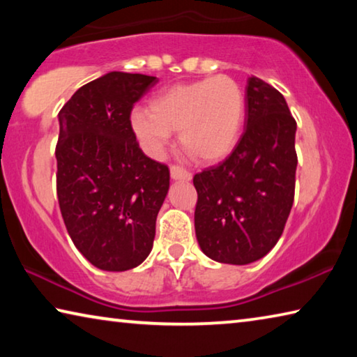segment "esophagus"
<instances>
[{
  "label": "esophagus",
  "mask_w": 357,
  "mask_h": 357,
  "mask_svg": "<svg viewBox=\"0 0 357 357\" xmlns=\"http://www.w3.org/2000/svg\"><path fill=\"white\" fill-rule=\"evenodd\" d=\"M170 174L173 179H183V181H190L192 179V173L189 170H185L184 167L181 165H172L170 167Z\"/></svg>",
  "instance_id": "1"
}]
</instances>
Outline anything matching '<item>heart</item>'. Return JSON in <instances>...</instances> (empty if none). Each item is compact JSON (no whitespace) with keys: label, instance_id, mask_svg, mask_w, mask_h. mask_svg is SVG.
Wrapping results in <instances>:
<instances>
[{"label":"heart","instance_id":"1","mask_svg":"<svg viewBox=\"0 0 357 357\" xmlns=\"http://www.w3.org/2000/svg\"><path fill=\"white\" fill-rule=\"evenodd\" d=\"M245 114V98L239 84L227 75L174 84L146 108L132 112L130 124L143 148L159 155L179 132V142L190 155L203 162L219 160L236 144Z\"/></svg>","mask_w":357,"mask_h":357}]
</instances>
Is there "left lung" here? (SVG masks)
<instances>
[{"label":"left lung","mask_w":357,"mask_h":357,"mask_svg":"<svg viewBox=\"0 0 357 357\" xmlns=\"http://www.w3.org/2000/svg\"><path fill=\"white\" fill-rule=\"evenodd\" d=\"M294 135L283 96L252 75L244 134L225 160L193 176L197 239L214 261L249 264L280 239L294 202Z\"/></svg>","instance_id":"left-lung-1"}]
</instances>
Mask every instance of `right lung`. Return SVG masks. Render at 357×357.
<instances>
[{
	"instance_id": "1",
	"label": "right lung",
	"mask_w": 357,
	"mask_h": 357,
	"mask_svg": "<svg viewBox=\"0 0 357 357\" xmlns=\"http://www.w3.org/2000/svg\"><path fill=\"white\" fill-rule=\"evenodd\" d=\"M157 82L110 72L83 84L58 113L59 209L72 243L99 269L129 271L153 249L170 170L143 153L130 113Z\"/></svg>"
}]
</instances>
